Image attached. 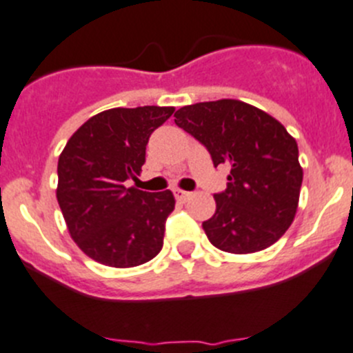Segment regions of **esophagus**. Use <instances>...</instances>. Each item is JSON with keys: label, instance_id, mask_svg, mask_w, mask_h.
Listing matches in <instances>:
<instances>
[{"label": "esophagus", "instance_id": "obj_1", "mask_svg": "<svg viewBox=\"0 0 353 353\" xmlns=\"http://www.w3.org/2000/svg\"><path fill=\"white\" fill-rule=\"evenodd\" d=\"M174 196H176L177 200H181V202H184V200H188L192 196V193L184 192V190H179V188H177V190H174Z\"/></svg>", "mask_w": 353, "mask_h": 353}]
</instances>
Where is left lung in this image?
I'll use <instances>...</instances> for the list:
<instances>
[{"mask_svg": "<svg viewBox=\"0 0 353 353\" xmlns=\"http://www.w3.org/2000/svg\"><path fill=\"white\" fill-rule=\"evenodd\" d=\"M176 125L207 148L214 167L228 165L216 212L202 223L214 247L251 254L291 226L301 190L298 144L284 125L235 99L199 102L176 111Z\"/></svg>", "mask_w": 353, "mask_h": 353, "instance_id": "obj_1", "label": "left lung"}]
</instances>
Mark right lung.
Masks as SVG:
<instances>
[{
	"instance_id": "1",
	"label": "right lung",
	"mask_w": 353,
	"mask_h": 353,
	"mask_svg": "<svg viewBox=\"0 0 353 353\" xmlns=\"http://www.w3.org/2000/svg\"><path fill=\"white\" fill-rule=\"evenodd\" d=\"M174 108H113L85 121L59 157L57 202L71 239L101 265L132 268L153 259L176 200L128 188L146 161L150 136Z\"/></svg>"
}]
</instances>
